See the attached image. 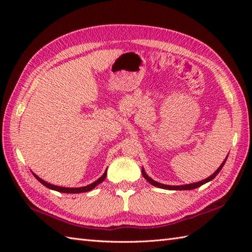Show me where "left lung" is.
<instances>
[{"label": "left lung", "mask_w": 252, "mask_h": 252, "mask_svg": "<svg viewBox=\"0 0 252 252\" xmlns=\"http://www.w3.org/2000/svg\"><path fill=\"white\" fill-rule=\"evenodd\" d=\"M226 158H227V157H226ZM225 161H226V159L224 160L223 163L220 165V167H219V169L216 171V172L213 173L211 176H209V178H207L206 180H202V181H200V182H197V183L186 184V185H180V186H170V185H164V184H161V183H158V182L154 181L153 179L149 178V176L145 173V171H144V170H142V174H143L144 178H145V180H147V181L149 182V183H151L152 185H154V186H157V187H160V189H173V190H187V189H197V187H199V186L203 185L205 183H207V182H209V181H212L213 179H215L216 176L219 174V172H220V171L222 170L223 165H224V163H225Z\"/></svg>", "instance_id": "1"}]
</instances>
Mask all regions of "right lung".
I'll return each instance as SVG.
<instances>
[{"instance_id":"add662e5","label":"right lung","mask_w":252,"mask_h":252,"mask_svg":"<svg viewBox=\"0 0 252 252\" xmlns=\"http://www.w3.org/2000/svg\"><path fill=\"white\" fill-rule=\"evenodd\" d=\"M34 175V178L40 182V183L43 184L44 186H46L47 189H54V190H57V191H61V192H67V194H79V192H84V191H89V190H92L94 187L97 186L99 183H101L105 179H106V175H107V170L105 171V173L100 176V178L95 181L94 183L90 184L88 186H84V187H77V189H69V187H61V186H56V185H52L50 183H47V182L43 181L42 179H40L39 176L35 175L34 173H32Z\"/></svg>"}]
</instances>
